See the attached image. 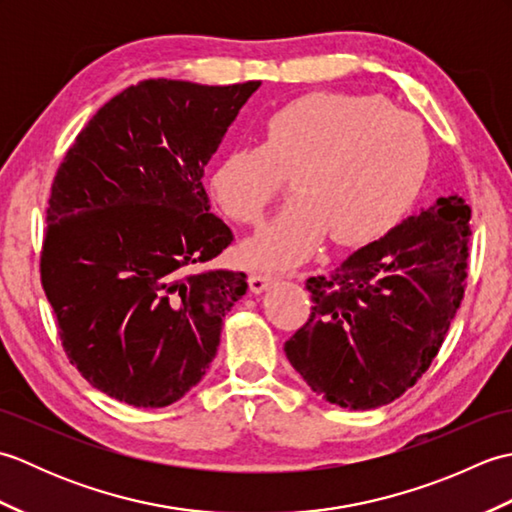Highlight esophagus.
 Masks as SVG:
<instances>
[{
    "instance_id": "esophagus-1",
    "label": "esophagus",
    "mask_w": 512,
    "mask_h": 512,
    "mask_svg": "<svg viewBox=\"0 0 512 512\" xmlns=\"http://www.w3.org/2000/svg\"><path fill=\"white\" fill-rule=\"evenodd\" d=\"M250 290L259 295V292H264L266 288H270L277 281V275L273 270H266V268H255L253 273H250Z\"/></svg>"
}]
</instances>
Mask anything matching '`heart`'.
<instances>
[{
	"label": "heart",
	"instance_id": "b5f03b06",
	"mask_svg": "<svg viewBox=\"0 0 512 512\" xmlns=\"http://www.w3.org/2000/svg\"><path fill=\"white\" fill-rule=\"evenodd\" d=\"M427 165L418 116L380 96L310 92L266 116L262 143L217 160L209 191L226 217L257 226L290 176L295 200L244 244L255 264L288 266L306 259L325 231L339 244L383 231Z\"/></svg>",
	"mask_w": 512,
	"mask_h": 512
}]
</instances>
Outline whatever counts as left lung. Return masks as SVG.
Segmentation results:
<instances>
[{
	"mask_svg": "<svg viewBox=\"0 0 512 512\" xmlns=\"http://www.w3.org/2000/svg\"><path fill=\"white\" fill-rule=\"evenodd\" d=\"M471 209L438 198L330 275L310 277L308 323L284 352L332 405H389L427 372L460 308L469 270Z\"/></svg>",
	"mask_w": 512,
	"mask_h": 512,
	"instance_id": "8db88e82",
	"label": "left lung"
}]
</instances>
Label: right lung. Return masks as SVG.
<instances>
[{"label": "right lung", "instance_id": "1", "mask_svg": "<svg viewBox=\"0 0 512 512\" xmlns=\"http://www.w3.org/2000/svg\"><path fill=\"white\" fill-rule=\"evenodd\" d=\"M259 85L140 81L90 118L54 176L41 284L70 363L107 396L180 400L246 295L244 273L198 270L233 242L202 178Z\"/></svg>", "mask_w": 512, "mask_h": 512}]
</instances>
